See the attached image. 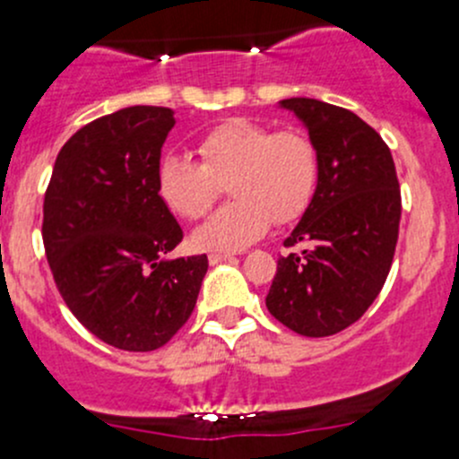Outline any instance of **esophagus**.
Segmentation results:
<instances>
[{
	"mask_svg": "<svg viewBox=\"0 0 459 459\" xmlns=\"http://www.w3.org/2000/svg\"><path fill=\"white\" fill-rule=\"evenodd\" d=\"M230 259H235L230 253H211V255H208V262H211L212 266H215V264H221V262H230Z\"/></svg>",
	"mask_w": 459,
	"mask_h": 459,
	"instance_id": "obj_1",
	"label": "esophagus"
}]
</instances>
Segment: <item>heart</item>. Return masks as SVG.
Instances as JSON below:
<instances>
[{"label": "heart", "mask_w": 459, "mask_h": 459, "mask_svg": "<svg viewBox=\"0 0 459 459\" xmlns=\"http://www.w3.org/2000/svg\"><path fill=\"white\" fill-rule=\"evenodd\" d=\"M202 161L169 152L157 166L166 206L186 220L206 215L229 184L235 202L193 230L204 251H239L268 233L273 220L289 224L313 200L319 160L316 143L299 131L275 133L251 119H229L200 140Z\"/></svg>", "instance_id": "b5f03b06"}]
</instances>
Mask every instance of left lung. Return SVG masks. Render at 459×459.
<instances>
[{"label":"left lung","instance_id":"1","mask_svg":"<svg viewBox=\"0 0 459 459\" xmlns=\"http://www.w3.org/2000/svg\"><path fill=\"white\" fill-rule=\"evenodd\" d=\"M277 106L299 119L316 143L319 175L313 200L277 262L266 307L290 331L326 337L367 313L395 255L402 197L395 164L364 119L311 97Z\"/></svg>","mask_w":459,"mask_h":459}]
</instances>
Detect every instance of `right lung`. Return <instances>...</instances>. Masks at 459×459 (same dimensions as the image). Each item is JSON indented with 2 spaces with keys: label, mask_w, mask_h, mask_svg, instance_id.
<instances>
[{
  "label": "right lung",
  "mask_w": 459,
  "mask_h": 459,
  "mask_svg": "<svg viewBox=\"0 0 459 459\" xmlns=\"http://www.w3.org/2000/svg\"><path fill=\"white\" fill-rule=\"evenodd\" d=\"M175 113L128 106L59 151L44 197V248L64 302L106 344L155 351L195 308L206 255L170 257L182 229L157 188Z\"/></svg>",
  "instance_id": "1"
}]
</instances>
